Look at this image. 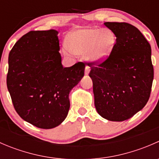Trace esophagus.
<instances>
[{"instance_id":"esophagus-1","label":"esophagus","mask_w":159,"mask_h":159,"mask_svg":"<svg viewBox=\"0 0 159 159\" xmlns=\"http://www.w3.org/2000/svg\"><path fill=\"white\" fill-rule=\"evenodd\" d=\"M89 72H90V67L86 66L85 67V70H84V74H85V75H89Z\"/></svg>"}]
</instances>
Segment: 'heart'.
Segmentation results:
<instances>
[{"label":"heart","mask_w":159,"mask_h":159,"mask_svg":"<svg viewBox=\"0 0 159 159\" xmlns=\"http://www.w3.org/2000/svg\"><path fill=\"white\" fill-rule=\"evenodd\" d=\"M116 37L111 30L100 28L79 29L68 35L66 46L70 52L84 55L90 63H103L111 54Z\"/></svg>","instance_id":"b5f03b06"}]
</instances>
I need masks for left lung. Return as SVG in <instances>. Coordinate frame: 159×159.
<instances>
[{
    "label": "left lung",
    "instance_id": "8db88e82",
    "mask_svg": "<svg viewBox=\"0 0 159 159\" xmlns=\"http://www.w3.org/2000/svg\"><path fill=\"white\" fill-rule=\"evenodd\" d=\"M104 25L116 37L108 60L91 67L94 105L105 119L122 121L131 118L148 102L154 78L152 49L141 31L125 22Z\"/></svg>",
    "mask_w": 159,
    "mask_h": 159
}]
</instances>
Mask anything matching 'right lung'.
Segmentation results:
<instances>
[{
    "label": "right lung",
    "instance_id": "1",
    "mask_svg": "<svg viewBox=\"0 0 159 159\" xmlns=\"http://www.w3.org/2000/svg\"><path fill=\"white\" fill-rule=\"evenodd\" d=\"M57 34L53 29L32 30L9 53L7 86L13 105L22 119L40 129L63 122L70 91L84 74L83 62L64 68Z\"/></svg>",
    "mask_w": 159,
    "mask_h": 159
}]
</instances>
